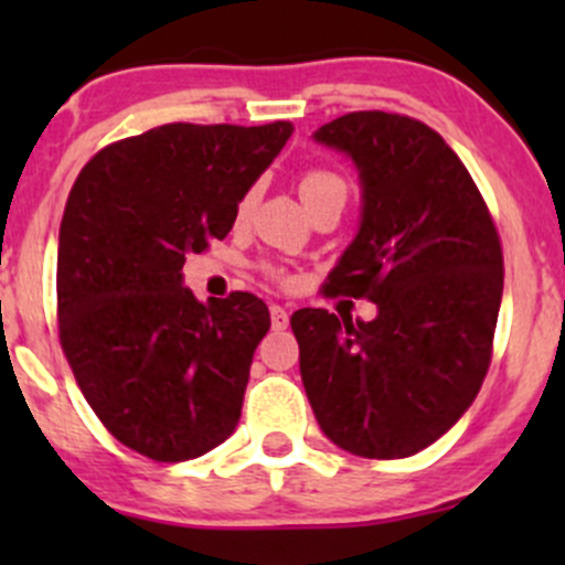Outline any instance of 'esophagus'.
Returning <instances> with one entry per match:
<instances>
[{"label":"esophagus","instance_id":"1","mask_svg":"<svg viewBox=\"0 0 565 565\" xmlns=\"http://www.w3.org/2000/svg\"><path fill=\"white\" fill-rule=\"evenodd\" d=\"M270 324H273V330H287V324H289L287 309H281V306H270Z\"/></svg>","mask_w":565,"mask_h":565}]
</instances>
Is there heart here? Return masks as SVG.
Returning a JSON list of instances; mask_svg holds the SVG:
<instances>
[{
  "mask_svg": "<svg viewBox=\"0 0 565 565\" xmlns=\"http://www.w3.org/2000/svg\"><path fill=\"white\" fill-rule=\"evenodd\" d=\"M330 193H344L347 196V180L333 169L324 167H311L306 169L303 177H300V196H303L306 204L317 202V199L330 196ZM250 204V196L243 199L241 210H246Z\"/></svg>",
  "mask_w": 565,
  "mask_h": 565,
  "instance_id": "obj_1",
  "label": "heart"
}]
</instances>
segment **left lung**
Returning a JSON list of instances; mask_svg holds the SVG:
<instances>
[{
  "label": "left lung",
  "mask_w": 565,
  "mask_h": 565,
  "mask_svg": "<svg viewBox=\"0 0 565 565\" xmlns=\"http://www.w3.org/2000/svg\"><path fill=\"white\" fill-rule=\"evenodd\" d=\"M315 139L347 152L363 185L361 230L324 289L372 300L377 317L295 311L306 396L344 451L413 457L465 415L492 363L498 230L465 163L420 119L352 111Z\"/></svg>",
  "instance_id": "left-lung-1"
}]
</instances>
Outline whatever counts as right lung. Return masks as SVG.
<instances>
[{"label": "right lung", "instance_id": "add662e5", "mask_svg": "<svg viewBox=\"0 0 565 565\" xmlns=\"http://www.w3.org/2000/svg\"><path fill=\"white\" fill-rule=\"evenodd\" d=\"M292 122H169L95 152L67 196L56 248L60 344L100 424L130 451L185 461L241 420L270 328L256 295L202 300L185 254L224 241Z\"/></svg>", "mask_w": 565, "mask_h": 565}]
</instances>
